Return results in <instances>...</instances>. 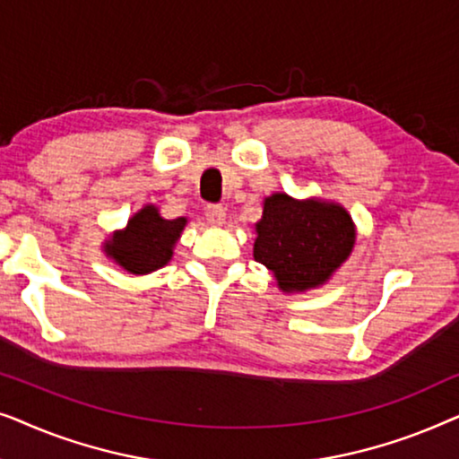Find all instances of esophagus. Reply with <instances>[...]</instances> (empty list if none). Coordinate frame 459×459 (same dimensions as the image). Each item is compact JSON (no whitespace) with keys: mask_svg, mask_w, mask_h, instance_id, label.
<instances>
[{"mask_svg":"<svg viewBox=\"0 0 459 459\" xmlns=\"http://www.w3.org/2000/svg\"><path fill=\"white\" fill-rule=\"evenodd\" d=\"M204 215L209 219L211 225H223L225 221V209L221 204H206Z\"/></svg>","mask_w":459,"mask_h":459,"instance_id":"esophagus-1","label":"esophagus"}]
</instances>
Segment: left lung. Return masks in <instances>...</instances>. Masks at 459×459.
<instances>
[{"label": "left lung", "instance_id": "left-lung-1", "mask_svg": "<svg viewBox=\"0 0 459 459\" xmlns=\"http://www.w3.org/2000/svg\"><path fill=\"white\" fill-rule=\"evenodd\" d=\"M255 261L272 269L286 292H303L324 284L355 244V228L342 206L286 194L265 198L256 223Z\"/></svg>", "mask_w": 459, "mask_h": 459}]
</instances>
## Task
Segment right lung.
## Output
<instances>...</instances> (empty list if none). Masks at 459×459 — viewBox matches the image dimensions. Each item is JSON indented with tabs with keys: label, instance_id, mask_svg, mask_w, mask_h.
<instances>
[{
	"label": "right lung",
	"instance_id": "obj_1",
	"mask_svg": "<svg viewBox=\"0 0 459 459\" xmlns=\"http://www.w3.org/2000/svg\"><path fill=\"white\" fill-rule=\"evenodd\" d=\"M184 225L186 217L162 219L159 209L148 204L129 219L127 230L117 231L106 242V255L129 273H150L171 259Z\"/></svg>",
	"mask_w": 459,
	"mask_h": 459
}]
</instances>
